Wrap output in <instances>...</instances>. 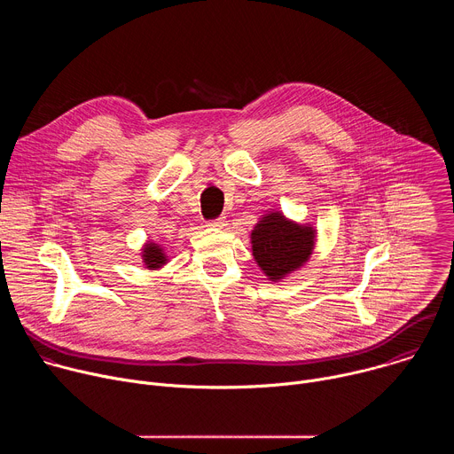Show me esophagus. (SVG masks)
Masks as SVG:
<instances>
[{"instance_id": "esophagus-1", "label": "esophagus", "mask_w": 454, "mask_h": 454, "mask_svg": "<svg viewBox=\"0 0 454 454\" xmlns=\"http://www.w3.org/2000/svg\"><path fill=\"white\" fill-rule=\"evenodd\" d=\"M207 224H208L210 228H224V226H226V221H224V217H217V219L208 221Z\"/></svg>"}]
</instances>
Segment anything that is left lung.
Instances as JSON below:
<instances>
[{"label": "left lung", "mask_w": 454, "mask_h": 454, "mask_svg": "<svg viewBox=\"0 0 454 454\" xmlns=\"http://www.w3.org/2000/svg\"><path fill=\"white\" fill-rule=\"evenodd\" d=\"M256 264L277 282L307 262L314 247V228L287 221L282 214H268L251 231Z\"/></svg>", "instance_id": "8db88e82"}]
</instances>
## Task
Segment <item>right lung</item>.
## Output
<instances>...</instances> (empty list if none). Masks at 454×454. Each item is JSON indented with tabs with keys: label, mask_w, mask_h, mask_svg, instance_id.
<instances>
[{
	"label": "right lung",
	"mask_w": 454,
	"mask_h": 454,
	"mask_svg": "<svg viewBox=\"0 0 454 454\" xmlns=\"http://www.w3.org/2000/svg\"><path fill=\"white\" fill-rule=\"evenodd\" d=\"M142 256H144V262H145V266L149 270L161 268L165 264V261H167L163 249L160 246H156V244H147L144 247V254Z\"/></svg>",
	"instance_id": "right-lung-1"
}]
</instances>
